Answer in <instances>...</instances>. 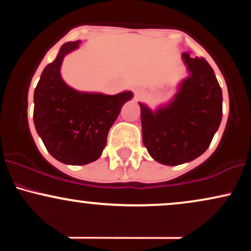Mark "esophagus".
<instances>
[{
    "label": "esophagus",
    "instance_id": "obj_1",
    "mask_svg": "<svg viewBox=\"0 0 251 251\" xmlns=\"http://www.w3.org/2000/svg\"><path fill=\"white\" fill-rule=\"evenodd\" d=\"M134 96L137 99H139V98H142L144 96V89L142 88H135L134 89Z\"/></svg>",
    "mask_w": 251,
    "mask_h": 251
}]
</instances>
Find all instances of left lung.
<instances>
[{
    "instance_id": "left-lung-1",
    "label": "left lung",
    "mask_w": 251,
    "mask_h": 251,
    "mask_svg": "<svg viewBox=\"0 0 251 251\" xmlns=\"http://www.w3.org/2000/svg\"><path fill=\"white\" fill-rule=\"evenodd\" d=\"M190 76L174 101L152 112L139 102L143 143L150 155L164 165H179L203 154L222 120V89L204 57L183 54Z\"/></svg>"
}]
</instances>
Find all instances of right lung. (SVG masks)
I'll list each match as a JSON object with an SVG mask.
<instances>
[{"label":"right lung","instance_id":"right-lung-1","mask_svg":"<svg viewBox=\"0 0 251 251\" xmlns=\"http://www.w3.org/2000/svg\"><path fill=\"white\" fill-rule=\"evenodd\" d=\"M67 42L46 66L34 91V124L46 149L59 162L85 165L96 162L107 142L111 126L132 92L116 96L83 93L66 85L60 75L63 57L79 48Z\"/></svg>","mask_w":251,"mask_h":251}]
</instances>
